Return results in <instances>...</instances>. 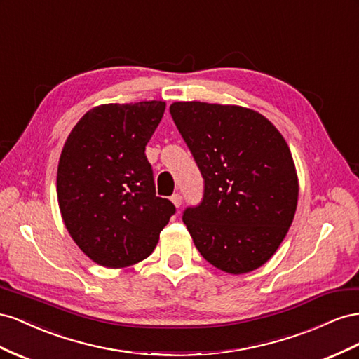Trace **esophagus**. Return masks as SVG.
Masks as SVG:
<instances>
[{
	"label": "esophagus",
	"mask_w": 359,
	"mask_h": 359,
	"mask_svg": "<svg viewBox=\"0 0 359 359\" xmlns=\"http://www.w3.org/2000/svg\"><path fill=\"white\" fill-rule=\"evenodd\" d=\"M171 201H172L174 206L180 208V204H182V196H180V194H174V196H171Z\"/></svg>",
	"instance_id": "obj_1"
}]
</instances>
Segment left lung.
I'll return each mask as SVG.
<instances>
[{
	"instance_id": "left-lung-1",
	"label": "left lung",
	"mask_w": 359,
	"mask_h": 359,
	"mask_svg": "<svg viewBox=\"0 0 359 359\" xmlns=\"http://www.w3.org/2000/svg\"><path fill=\"white\" fill-rule=\"evenodd\" d=\"M171 117L204 179L203 200L183 212L200 254L239 275L278 250L298 206V174L287 142L257 111L174 102Z\"/></svg>"
}]
</instances>
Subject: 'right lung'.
Instances as JSON below:
<instances>
[{"label": "right lung", "instance_id": "add662e5", "mask_svg": "<svg viewBox=\"0 0 359 359\" xmlns=\"http://www.w3.org/2000/svg\"><path fill=\"white\" fill-rule=\"evenodd\" d=\"M165 102L105 104L83 116L61 150L57 197L70 238L105 268L147 259L176 212L156 197L146 146Z\"/></svg>", "mask_w": 359, "mask_h": 359}]
</instances>
